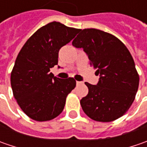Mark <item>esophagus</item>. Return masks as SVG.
<instances>
[{"instance_id":"34e87169","label":"esophagus","mask_w":147,"mask_h":147,"mask_svg":"<svg viewBox=\"0 0 147 147\" xmlns=\"http://www.w3.org/2000/svg\"><path fill=\"white\" fill-rule=\"evenodd\" d=\"M76 83H77V85H79V84H81V83H82V82H78V81H77Z\"/></svg>"}]
</instances>
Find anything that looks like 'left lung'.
<instances>
[{"mask_svg":"<svg viewBox=\"0 0 147 147\" xmlns=\"http://www.w3.org/2000/svg\"><path fill=\"white\" fill-rule=\"evenodd\" d=\"M72 44L83 49L100 74L96 85L85 82L88 94L80 100L82 110L95 121L120 118L133 104L139 86V75L126 46L114 35L96 28L80 30Z\"/></svg>","mask_w":147,"mask_h":147,"instance_id":"8db88e82","label":"left lung"}]
</instances>
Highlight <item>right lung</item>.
I'll return each mask as SVG.
<instances>
[{
	"label": "right lung",
	"instance_id": "right-lung-1",
	"mask_svg": "<svg viewBox=\"0 0 147 147\" xmlns=\"http://www.w3.org/2000/svg\"><path fill=\"white\" fill-rule=\"evenodd\" d=\"M78 32L54 21L35 32L20 50L10 83L17 103L32 119L51 120L64 110L66 97L74 89L76 81L55 77L50 69L58 65L59 49Z\"/></svg>",
	"mask_w": 147,
	"mask_h": 147
}]
</instances>
